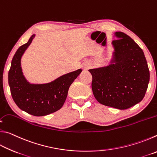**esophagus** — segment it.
I'll return each instance as SVG.
<instances>
[{"mask_svg": "<svg viewBox=\"0 0 157 157\" xmlns=\"http://www.w3.org/2000/svg\"><path fill=\"white\" fill-rule=\"evenodd\" d=\"M90 66V64L89 63H87V64H85L84 66H83V68H84V69H87Z\"/></svg>", "mask_w": 157, "mask_h": 157, "instance_id": "34e87169", "label": "esophagus"}]
</instances>
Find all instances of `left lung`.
Instances as JSON below:
<instances>
[{
  "mask_svg": "<svg viewBox=\"0 0 157 157\" xmlns=\"http://www.w3.org/2000/svg\"><path fill=\"white\" fill-rule=\"evenodd\" d=\"M113 36L109 62L89 71L93 78V94L98 102L124 110L143 99L150 71L144 52L131 37L122 32H116Z\"/></svg>",
  "mask_w": 157,
  "mask_h": 157,
  "instance_id": "left-lung-1",
  "label": "left lung"
}]
</instances>
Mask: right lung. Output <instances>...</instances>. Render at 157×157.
<instances>
[{
    "mask_svg": "<svg viewBox=\"0 0 157 157\" xmlns=\"http://www.w3.org/2000/svg\"><path fill=\"white\" fill-rule=\"evenodd\" d=\"M35 36L33 34L16 52L8 73V83L13 100L21 110L35 116H43L62 107L69 87L82 70L64 74L48 83H30L23 75L21 58Z\"/></svg>",
    "mask_w": 157,
    "mask_h": 157,
    "instance_id": "right-lung-1",
    "label": "right lung"
}]
</instances>
